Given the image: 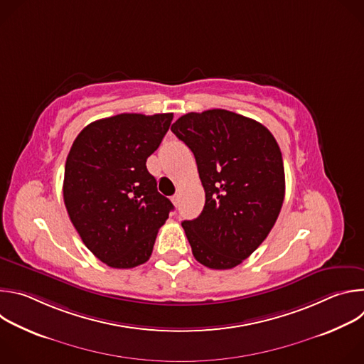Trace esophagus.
Wrapping results in <instances>:
<instances>
[{"instance_id":"esophagus-1","label":"esophagus","mask_w":364,"mask_h":364,"mask_svg":"<svg viewBox=\"0 0 364 364\" xmlns=\"http://www.w3.org/2000/svg\"><path fill=\"white\" fill-rule=\"evenodd\" d=\"M171 201H173V204H174L176 207H178V204H180V196H178V194H174V196L171 197Z\"/></svg>"}]
</instances>
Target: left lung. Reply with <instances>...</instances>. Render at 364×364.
I'll return each mask as SVG.
<instances>
[{
    "mask_svg": "<svg viewBox=\"0 0 364 364\" xmlns=\"http://www.w3.org/2000/svg\"><path fill=\"white\" fill-rule=\"evenodd\" d=\"M171 131L194 154L205 193L203 212L181 223L197 261L232 269L274 228L285 196L282 154L274 135L226 109L190 112Z\"/></svg>",
    "mask_w": 364,
    "mask_h": 364,
    "instance_id": "left-lung-1",
    "label": "left lung"
}]
</instances>
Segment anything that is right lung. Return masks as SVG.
I'll list each match as a JSON object with an SVG mask.
<instances>
[{
    "label": "right lung",
    "instance_id": "obj_1",
    "mask_svg": "<svg viewBox=\"0 0 364 364\" xmlns=\"http://www.w3.org/2000/svg\"><path fill=\"white\" fill-rule=\"evenodd\" d=\"M171 121L173 114L103 118L83 128L69 151L63 181L69 218L86 247L111 268L145 264L174 209L146 170Z\"/></svg>",
    "mask_w": 364,
    "mask_h": 364
}]
</instances>
